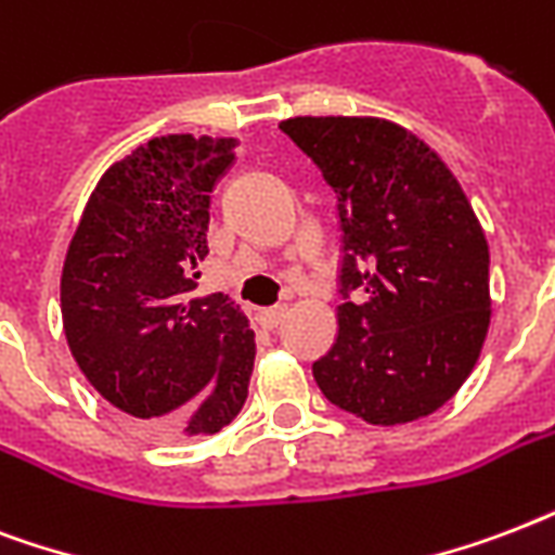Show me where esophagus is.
Segmentation results:
<instances>
[{"instance_id": "34e87169", "label": "esophagus", "mask_w": 555, "mask_h": 555, "mask_svg": "<svg viewBox=\"0 0 555 555\" xmlns=\"http://www.w3.org/2000/svg\"><path fill=\"white\" fill-rule=\"evenodd\" d=\"M289 309L286 307H269V309H257V324L263 326V330H274V326L281 324L283 318H286Z\"/></svg>"}]
</instances>
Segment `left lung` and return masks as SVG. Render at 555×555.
I'll return each instance as SVG.
<instances>
[{"label": "left lung", "mask_w": 555, "mask_h": 555, "mask_svg": "<svg viewBox=\"0 0 555 555\" xmlns=\"http://www.w3.org/2000/svg\"><path fill=\"white\" fill-rule=\"evenodd\" d=\"M281 130L338 196L345 231L338 336L312 364L333 405L371 425L434 414L487 341L489 246L461 182L423 139L385 118L298 115Z\"/></svg>", "instance_id": "left-lung-1"}]
</instances>
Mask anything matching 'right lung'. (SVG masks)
I'll return each instance as SVG.
<instances>
[{
    "mask_svg": "<svg viewBox=\"0 0 555 555\" xmlns=\"http://www.w3.org/2000/svg\"><path fill=\"white\" fill-rule=\"evenodd\" d=\"M237 139L162 135L115 162L86 202L60 278L68 350L150 437L217 434L240 414L255 333L229 295L193 298L214 184Z\"/></svg>",
    "mask_w": 555,
    "mask_h": 555,
    "instance_id": "add662e5",
    "label": "right lung"
}]
</instances>
